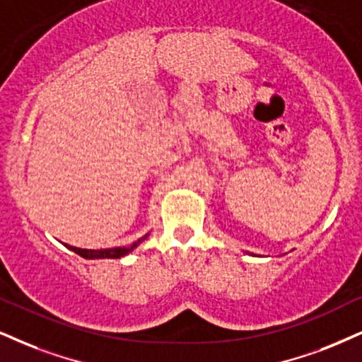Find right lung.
<instances>
[{
	"instance_id": "1",
	"label": "right lung",
	"mask_w": 362,
	"mask_h": 362,
	"mask_svg": "<svg viewBox=\"0 0 362 362\" xmlns=\"http://www.w3.org/2000/svg\"><path fill=\"white\" fill-rule=\"evenodd\" d=\"M146 238H147V235L137 240L136 243H132L131 247H117V248H105V250H83V248H77V247H70V245H65V247L70 248L72 252H75L77 255L83 257V258H120V257L127 255L129 252H132V250Z\"/></svg>"
}]
</instances>
